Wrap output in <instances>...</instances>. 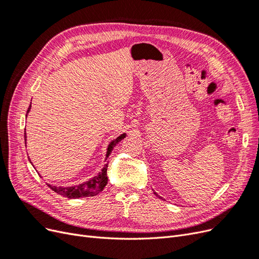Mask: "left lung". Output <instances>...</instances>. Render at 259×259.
Returning <instances> with one entry per match:
<instances>
[{
  "mask_svg": "<svg viewBox=\"0 0 259 259\" xmlns=\"http://www.w3.org/2000/svg\"><path fill=\"white\" fill-rule=\"evenodd\" d=\"M155 194H156V193H155ZM156 195H158V194H156Z\"/></svg>",
  "mask_w": 259,
  "mask_h": 259,
  "instance_id": "1",
  "label": "left lung"
}]
</instances>
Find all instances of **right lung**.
<instances>
[{
  "label": "right lung",
  "instance_id": "1",
  "mask_svg": "<svg viewBox=\"0 0 259 259\" xmlns=\"http://www.w3.org/2000/svg\"><path fill=\"white\" fill-rule=\"evenodd\" d=\"M31 108V104L28 108V112L30 111ZM126 134H122L117 138H115L114 140L109 144L108 149H107V155L106 159L109 156V154L111 153L112 149L115 147V145L121 142L123 138H125ZM25 138H26V134H25ZM108 163L105 164L104 168L101 169V171H99L98 175H96L95 177L91 178L88 182H85L79 186H73V187H57V186H52L49 185V187L53 191H55L56 193L62 195V197H67L69 199H77V198H86V197H94V195H97L99 192H101L104 190V188L106 187L107 183H108V176H107V168H108Z\"/></svg>",
  "mask_w": 259,
  "mask_h": 259
}]
</instances>
